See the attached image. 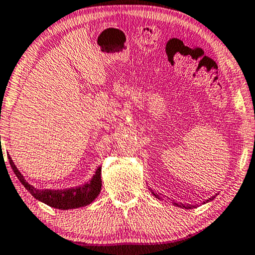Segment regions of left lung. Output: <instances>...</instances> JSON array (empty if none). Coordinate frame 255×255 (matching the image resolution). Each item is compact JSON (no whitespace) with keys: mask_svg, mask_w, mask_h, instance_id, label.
<instances>
[{"mask_svg":"<svg viewBox=\"0 0 255 255\" xmlns=\"http://www.w3.org/2000/svg\"><path fill=\"white\" fill-rule=\"evenodd\" d=\"M151 192V191H150ZM151 193H153V195L154 196H155V198H157V199H160L159 198V196H157L156 194H154V192H151ZM214 199V196H213V198H211V199H209V200H207V201H206V202H208V201H211V200H213ZM161 200H162V199H161ZM175 205L176 206H178V207H181V208H186V209H189V208H193V207H194V206H193V205H183V204H176V202H175Z\"/></svg>","mask_w":255,"mask_h":255,"instance_id":"obj_1","label":"left lung"}]
</instances>
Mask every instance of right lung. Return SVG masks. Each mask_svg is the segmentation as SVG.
I'll return each instance as SVG.
<instances>
[{
  "label": "right lung",
  "instance_id": "add662e5",
  "mask_svg": "<svg viewBox=\"0 0 255 255\" xmlns=\"http://www.w3.org/2000/svg\"><path fill=\"white\" fill-rule=\"evenodd\" d=\"M9 163H10L12 170H14L15 175L20 180L22 185L25 187V189L34 196L35 199L40 200V201L44 202L48 206L54 208L59 209H72L77 207H83V206L89 205L95 200L96 196L100 194L101 191V167H99L96 170L93 179L90 182L82 185L80 187H75V188L70 189H63V191H51V189H36L35 187L30 186L25 181L23 175L18 172L16 166L12 162L11 157L8 154Z\"/></svg>",
  "mask_w": 255,
  "mask_h": 255
}]
</instances>
